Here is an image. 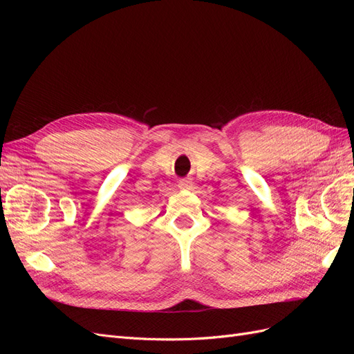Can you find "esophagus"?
I'll return each instance as SVG.
<instances>
[{
    "instance_id": "obj_1",
    "label": "esophagus",
    "mask_w": 354,
    "mask_h": 354,
    "mask_svg": "<svg viewBox=\"0 0 354 354\" xmlns=\"http://www.w3.org/2000/svg\"><path fill=\"white\" fill-rule=\"evenodd\" d=\"M192 186H194V183H192L190 178H183V180L178 181L180 189H192Z\"/></svg>"
}]
</instances>
